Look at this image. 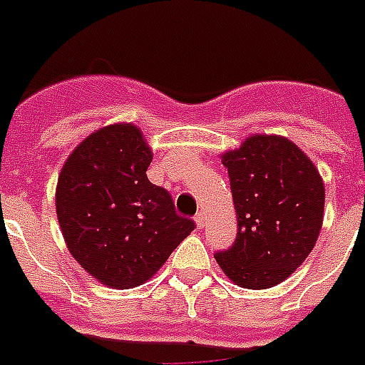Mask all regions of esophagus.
Returning a JSON list of instances; mask_svg holds the SVG:
<instances>
[{"label": "esophagus", "instance_id": "esophagus-1", "mask_svg": "<svg viewBox=\"0 0 365 365\" xmlns=\"http://www.w3.org/2000/svg\"><path fill=\"white\" fill-rule=\"evenodd\" d=\"M195 223H197L198 229H202L204 223H206V217H204V212H198L197 215H195Z\"/></svg>", "mask_w": 365, "mask_h": 365}]
</instances>
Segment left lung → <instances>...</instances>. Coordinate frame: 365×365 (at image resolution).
<instances>
[{
  "label": "left lung",
  "instance_id": "1",
  "mask_svg": "<svg viewBox=\"0 0 365 365\" xmlns=\"http://www.w3.org/2000/svg\"><path fill=\"white\" fill-rule=\"evenodd\" d=\"M221 159L229 170L238 234L215 260L244 289L277 285L315 247L324 215L321 174L285 136H250Z\"/></svg>",
  "mask_w": 365,
  "mask_h": 365
}]
</instances>
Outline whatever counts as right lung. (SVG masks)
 I'll use <instances>...</instances> for the list:
<instances>
[{"mask_svg": "<svg viewBox=\"0 0 365 365\" xmlns=\"http://www.w3.org/2000/svg\"><path fill=\"white\" fill-rule=\"evenodd\" d=\"M152 150L133 123L103 127L65 161L56 212L80 266L112 289L142 285L195 229L146 176Z\"/></svg>", "mask_w": 365, "mask_h": 365, "instance_id": "obj_1", "label": "right lung"}]
</instances>
